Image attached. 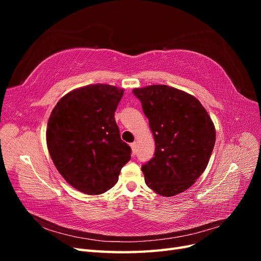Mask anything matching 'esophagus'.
Masks as SVG:
<instances>
[{
  "label": "esophagus",
  "mask_w": 261,
  "mask_h": 261,
  "mask_svg": "<svg viewBox=\"0 0 261 261\" xmlns=\"http://www.w3.org/2000/svg\"><path fill=\"white\" fill-rule=\"evenodd\" d=\"M130 148H132L133 154H136V152H137V144H136V143L130 144Z\"/></svg>",
  "instance_id": "1"
}]
</instances>
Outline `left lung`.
<instances>
[{"mask_svg": "<svg viewBox=\"0 0 261 261\" xmlns=\"http://www.w3.org/2000/svg\"><path fill=\"white\" fill-rule=\"evenodd\" d=\"M155 143L154 156L143 164L145 181L156 194L185 192L206 170L216 128L206 109L192 94L167 85L135 88Z\"/></svg>", "mask_w": 261, "mask_h": 261, "instance_id": "left-lung-1", "label": "left lung"}]
</instances>
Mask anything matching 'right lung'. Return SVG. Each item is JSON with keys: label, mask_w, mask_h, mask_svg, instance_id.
Instances as JSON below:
<instances>
[{"label": "right lung", "mask_w": 261, "mask_h": 261, "mask_svg": "<svg viewBox=\"0 0 261 261\" xmlns=\"http://www.w3.org/2000/svg\"><path fill=\"white\" fill-rule=\"evenodd\" d=\"M123 93L107 84L85 86L61 98L49 117L46 146L55 168L87 195L112 188L130 160L114 118Z\"/></svg>", "instance_id": "1"}]
</instances>
